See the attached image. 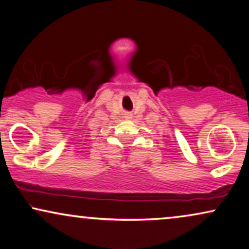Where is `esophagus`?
I'll use <instances>...</instances> for the list:
<instances>
[{
	"label": "esophagus",
	"instance_id": "34e87169",
	"mask_svg": "<svg viewBox=\"0 0 249 249\" xmlns=\"http://www.w3.org/2000/svg\"><path fill=\"white\" fill-rule=\"evenodd\" d=\"M127 116H131V115H127Z\"/></svg>",
	"mask_w": 249,
	"mask_h": 249
}]
</instances>
